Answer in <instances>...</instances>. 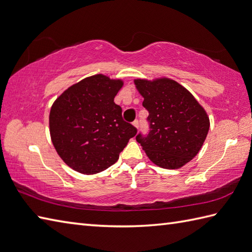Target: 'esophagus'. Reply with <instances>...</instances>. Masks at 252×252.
<instances>
[{
    "label": "esophagus",
    "instance_id": "esophagus-1",
    "mask_svg": "<svg viewBox=\"0 0 252 252\" xmlns=\"http://www.w3.org/2000/svg\"><path fill=\"white\" fill-rule=\"evenodd\" d=\"M133 126L138 128V127H139V121H138L137 119H136V120H134V121H133Z\"/></svg>",
    "mask_w": 252,
    "mask_h": 252
}]
</instances>
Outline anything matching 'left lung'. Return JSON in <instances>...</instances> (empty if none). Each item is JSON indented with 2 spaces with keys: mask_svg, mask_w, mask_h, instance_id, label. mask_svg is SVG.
Masks as SVG:
<instances>
[{
  "mask_svg": "<svg viewBox=\"0 0 252 252\" xmlns=\"http://www.w3.org/2000/svg\"><path fill=\"white\" fill-rule=\"evenodd\" d=\"M148 110L149 131L136 140L156 165L179 168L194 158L209 130V118L191 93L175 80L136 79Z\"/></svg>",
  "mask_w": 252,
  "mask_h": 252,
  "instance_id": "8db88e82",
  "label": "left lung"
}]
</instances>
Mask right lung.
I'll use <instances>...</instances> for the list:
<instances>
[{
  "label": "right lung",
  "mask_w": 252,
  "mask_h": 252,
  "mask_svg": "<svg viewBox=\"0 0 252 252\" xmlns=\"http://www.w3.org/2000/svg\"><path fill=\"white\" fill-rule=\"evenodd\" d=\"M124 85L94 75L69 87L56 99L49 115L52 144L66 164L81 174L108 168L137 128L122 118L114 98Z\"/></svg>",
  "instance_id": "add662e5"
}]
</instances>
